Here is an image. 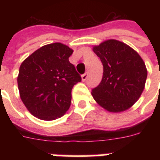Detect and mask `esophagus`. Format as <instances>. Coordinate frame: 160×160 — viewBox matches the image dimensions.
I'll use <instances>...</instances> for the list:
<instances>
[{"label":"esophagus","mask_w":160,"mask_h":160,"mask_svg":"<svg viewBox=\"0 0 160 160\" xmlns=\"http://www.w3.org/2000/svg\"><path fill=\"white\" fill-rule=\"evenodd\" d=\"M87 77H88V72H86L84 74H82V80L83 82H85L86 80H87Z\"/></svg>","instance_id":"obj_1"}]
</instances>
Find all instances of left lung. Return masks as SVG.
<instances>
[{
  "instance_id": "left-lung-1",
  "label": "left lung",
  "mask_w": 160,
  "mask_h": 160,
  "mask_svg": "<svg viewBox=\"0 0 160 160\" xmlns=\"http://www.w3.org/2000/svg\"><path fill=\"white\" fill-rule=\"evenodd\" d=\"M103 66L101 82L92 90L94 99L110 112L129 109L143 91L148 70L142 58L127 44L107 40L93 47Z\"/></svg>"
}]
</instances>
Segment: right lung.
I'll list each match as a JSON object with an SVG mask.
<instances>
[{"label":"right lung","instance_id":"right-lung-1","mask_svg":"<svg viewBox=\"0 0 160 160\" xmlns=\"http://www.w3.org/2000/svg\"><path fill=\"white\" fill-rule=\"evenodd\" d=\"M73 49L56 42L37 49L20 66V97L28 111L42 120H54L70 108L71 90L82 81L69 58Z\"/></svg>","mask_w":160,"mask_h":160}]
</instances>
